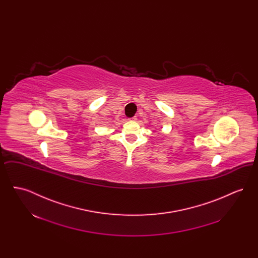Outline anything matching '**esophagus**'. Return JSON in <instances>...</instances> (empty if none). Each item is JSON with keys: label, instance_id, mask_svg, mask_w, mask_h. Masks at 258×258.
<instances>
[{"label": "esophagus", "instance_id": "esophagus-1", "mask_svg": "<svg viewBox=\"0 0 258 258\" xmlns=\"http://www.w3.org/2000/svg\"><path fill=\"white\" fill-rule=\"evenodd\" d=\"M130 120H132V121H135V120H136V118H135V117H133V118H130Z\"/></svg>", "mask_w": 258, "mask_h": 258}]
</instances>
